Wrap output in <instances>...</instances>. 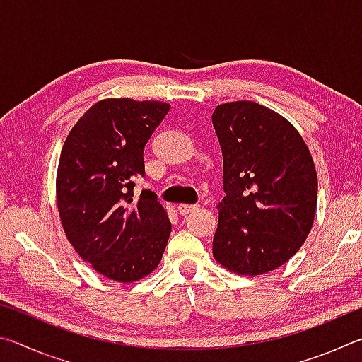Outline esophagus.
I'll return each mask as SVG.
<instances>
[{
  "label": "esophagus",
  "instance_id": "obj_1",
  "mask_svg": "<svg viewBox=\"0 0 362 362\" xmlns=\"http://www.w3.org/2000/svg\"><path fill=\"white\" fill-rule=\"evenodd\" d=\"M198 204H179L177 206V211H179V214H182V216H187V214H189L194 209H198Z\"/></svg>",
  "mask_w": 362,
  "mask_h": 362
}]
</instances>
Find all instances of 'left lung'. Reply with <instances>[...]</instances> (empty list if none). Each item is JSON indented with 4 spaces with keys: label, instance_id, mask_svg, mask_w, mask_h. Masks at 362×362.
<instances>
[{
    "label": "left lung",
    "instance_id": "1",
    "mask_svg": "<svg viewBox=\"0 0 362 362\" xmlns=\"http://www.w3.org/2000/svg\"><path fill=\"white\" fill-rule=\"evenodd\" d=\"M223 155V199L212 254L244 276L279 268L313 226L317 175L305 140L260 103L228 102L212 113Z\"/></svg>",
    "mask_w": 362,
    "mask_h": 362
}]
</instances>
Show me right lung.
Segmentation results:
<instances>
[{"instance_id": "1", "label": "right lung", "mask_w": 362, "mask_h": 362, "mask_svg": "<svg viewBox=\"0 0 362 362\" xmlns=\"http://www.w3.org/2000/svg\"><path fill=\"white\" fill-rule=\"evenodd\" d=\"M170 105L158 100L94 103L66 137L56 192L66 240L97 273L118 283L150 274L163 259L170 222L155 193L134 199L144 148Z\"/></svg>"}]
</instances>
